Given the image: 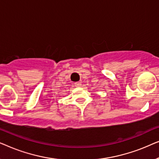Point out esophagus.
<instances>
[{
	"mask_svg": "<svg viewBox=\"0 0 159 159\" xmlns=\"http://www.w3.org/2000/svg\"><path fill=\"white\" fill-rule=\"evenodd\" d=\"M80 85H81V82H77L75 83V87H80Z\"/></svg>",
	"mask_w": 159,
	"mask_h": 159,
	"instance_id": "obj_1",
	"label": "esophagus"
}]
</instances>
